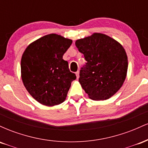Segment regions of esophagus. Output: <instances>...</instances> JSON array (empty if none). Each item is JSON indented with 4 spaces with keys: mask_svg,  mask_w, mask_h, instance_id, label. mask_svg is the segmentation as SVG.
Segmentation results:
<instances>
[{
    "mask_svg": "<svg viewBox=\"0 0 148 148\" xmlns=\"http://www.w3.org/2000/svg\"><path fill=\"white\" fill-rule=\"evenodd\" d=\"M76 78H77V79H79V71H78V72H76Z\"/></svg>",
    "mask_w": 148,
    "mask_h": 148,
    "instance_id": "esophagus-1",
    "label": "esophagus"
}]
</instances>
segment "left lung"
Masks as SVG:
<instances>
[{
	"label": "left lung",
	"instance_id": "8db88e82",
	"mask_svg": "<svg viewBox=\"0 0 148 148\" xmlns=\"http://www.w3.org/2000/svg\"><path fill=\"white\" fill-rule=\"evenodd\" d=\"M75 45L87 61L86 67L80 71L81 87L92 100L111 98L123 86L127 76L128 59L123 45L99 33L77 40Z\"/></svg>",
	"mask_w": 148,
	"mask_h": 148
}]
</instances>
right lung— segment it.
<instances>
[{
	"instance_id": "add662e5",
	"label": "right lung",
	"mask_w": 148,
	"mask_h": 148,
	"mask_svg": "<svg viewBox=\"0 0 148 148\" xmlns=\"http://www.w3.org/2000/svg\"><path fill=\"white\" fill-rule=\"evenodd\" d=\"M72 43L70 39L49 34L30 44L21 57V76L25 89L42 105L54 106L67 97L76 79L62 56Z\"/></svg>"
}]
</instances>
